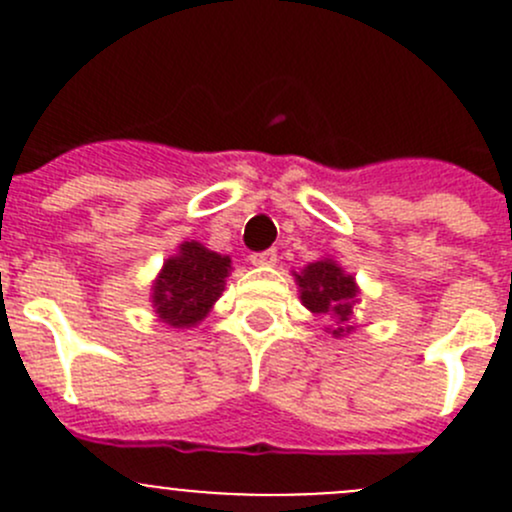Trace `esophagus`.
<instances>
[{
    "instance_id": "obj_1",
    "label": "esophagus",
    "mask_w": 512,
    "mask_h": 512,
    "mask_svg": "<svg viewBox=\"0 0 512 512\" xmlns=\"http://www.w3.org/2000/svg\"><path fill=\"white\" fill-rule=\"evenodd\" d=\"M250 262L255 267H267V265H275L277 262V252L275 250H265V252H252Z\"/></svg>"
}]
</instances>
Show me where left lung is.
<instances>
[{
    "mask_svg": "<svg viewBox=\"0 0 512 512\" xmlns=\"http://www.w3.org/2000/svg\"><path fill=\"white\" fill-rule=\"evenodd\" d=\"M292 275L304 307L327 319L324 332L334 339L354 332V312L361 294L354 275H349L334 257H319Z\"/></svg>",
    "mask_w": 512,
    "mask_h": 512,
    "instance_id": "left-lung-1",
    "label": "left lung"
}]
</instances>
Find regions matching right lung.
<instances>
[{
	"instance_id": "add662e5",
	"label": "right lung",
	"mask_w": 512,
	"mask_h": 512,
	"mask_svg": "<svg viewBox=\"0 0 512 512\" xmlns=\"http://www.w3.org/2000/svg\"><path fill=\"white\" fill-rule=\"evenodd\" d=\"M232 260L208 250L203 242L185 240L163 262L151 285V304L158 322L173 329H193L203 322L225 292Z\"/></svg>"
}]
</instances>
